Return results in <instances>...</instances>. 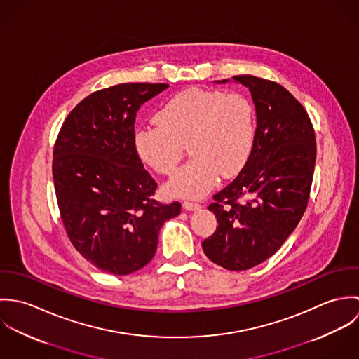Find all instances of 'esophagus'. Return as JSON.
<instances>
[{"instance_id": "esophagus-1", "label": "esophagus", "mask_w": 359, "mask_h": 359, "mask_svg": "<svg viewBox=\"0 0 359 359\" xmlns=\"http://www.w3.org/2000/svg\"><path fill=\"white\" fill-rule=\"evenodd\" d=\"M182 207L187 210V211H196L201 208L199 203H194V202H184Z\"/></svg>"}]
</instances>
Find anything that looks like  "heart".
Returning a JSON list of instances; mask_svg holds the SVG:
<instances>
[{
  "label": "heart",
  "instance_id": "1",
  "mask_svg": "<svg viewBox=\"0 0 359 359\" xmlns=\"http://www.w3.org/2000/svg\"><path fill=\"white\" fill-rule=\"evenodd\" d=\"M157 126L134 135L137 154L156 172L172 175L187 147L192 158L168 182L175 198L198 199L215 184L218 174L232 178L248 163L256 137L252 102L242 94L188 88L158 109Z\"/></svg>",
  "mask_w": 359,
  "mask_h": 359
}]
</instances>
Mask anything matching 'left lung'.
I'll use <instances>...</instances> for the list:
<instances>
[{"label": "left lung", "instance_id": "obj_1", "mask_svg": "<svg viewBox=\"0 0 359 359\" xmlns=\"http://www.w3.org/2000/svg\"><path fill=\"white\" fill-rule=\"evenodd\" d=\"M232 79L252 94L256 137L242 171L208 205L218 226L202 248L222 268L245 271L273 256L300 222L316 145L306 109L286 88L249 74ZM242 197L245 201L238 203Z\"/></svg>", "mask_w": 359, "mask_h": 359}]
</instances>
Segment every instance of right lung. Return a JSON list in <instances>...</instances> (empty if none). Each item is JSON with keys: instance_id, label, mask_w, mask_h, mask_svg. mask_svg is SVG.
<instances>
[{"instance_id": "right-lung-1", "label": "right lung", "mask_w": 359, "mask_h": 359, "mask_svg": "<svg viewBox=\"0 0 359 359\" xmlns=\"http://www.w3.org/2000/svg\"><path fill=\"white\" fill-rule=\"evenodd\" d=\"M167 84H118L88 95L66 117L52 174L67 236L103 272L128 275L156 253L163 224L181 203L154 199L157 184L137 154L134 124L140 107Z\"/></svg>"}]
</instances>
